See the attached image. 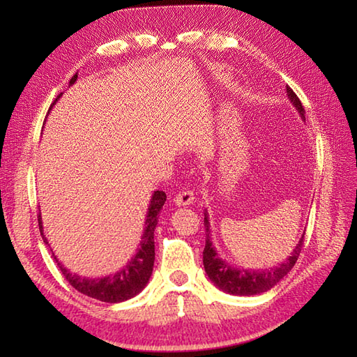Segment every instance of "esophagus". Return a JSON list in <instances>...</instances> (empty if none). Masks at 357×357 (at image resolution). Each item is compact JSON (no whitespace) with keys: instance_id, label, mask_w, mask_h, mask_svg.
I'll use <instances>...</instances> for the list:
<instances>
[{"instance_id":"obj_1","label":"esophagus","mask_w":357,"mask_h":357,"mask_svg":"<svg viewBox=\"0 0 357 357\" xmlns=\"http://www.w3.org/2000/svg\"><path fill=\"white\" fill-rule=\"evenodd\" d=\"M173 202L176 204L178 207H188V206H192V204L195 202V195L192 192H188V190L181 192L176 196H174Z\"/></svg>"}]
</instances>
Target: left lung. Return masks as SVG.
Listing matches in <instances>:
<instances>
[{
    "mask_svg": "<svg viewBox=\"0 0 357 357\" xmlns=\"http://www.w3.org/2000/svg\"><path fill=\"white\" fill-rule=\"evenodd\" d=\"M285 90L288 100H290L293 107L298 110L302 121L305 123V110L302 107L299 98L296 96V93L288 86L285 87ZM204 227H206V248H204L202 253L204 268H206L208 279L219 288V290L234 296H255L268 291L270 288L275 287L280 279L290 273V270L294 267L296 261H298L302 244H304V234H302L290 256H288L284 262H280L278 267H273L268 270H247L229 264L218 255L213 245V241H211L210 219L207 210L204 211Z\"/></svg>",
    "mask_w": 357,
    "mask_h": 357,
    "instance_id": "obj_1",
    "label": "left lung"
}]
</instances>
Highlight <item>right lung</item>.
Segmentation results:
<instances>
[{
    "label": "right lung",
    "mask_w": 357,
    "mask_h": 357,
    "mask_svg": "<svg viewBox=\"0 0 357 357\" xmlns=\"http://www.w3.org/2000/svg\"><path fill=\"white\" fill-rule=\"evenodd\" d=\"M77 79H78V73H75L69 84L73 86ZM61 95L56 98V101L61 98ZM55 102L50 105V109L55 105ZM165 199L167 196L161 190H156L153 192V195H151L147 215H146V222H144V231L141 236L139 247L136 248V253L133 255L132 259L128 261L123 268L118 270L116 273H113V275L102 276V278H86V276L75 275V273L67 270L64 265L58 261V257L50 248L53 261L56 262L64 278L69 280V284L75 288V290L89 296V298H93L101 302H109V304H118V302L128 301L135 298L136 294H139L149 284L151 271H153V264H155L153 236H155V229L158 225L159 211H161ZM38 225H40V231H41L44 244L50 247L49 241L45 238L44 230H43L41 213L38 215Z\"/></svg>",
    "instance_id": "obj_1"
}]
</instances>
